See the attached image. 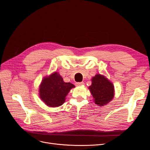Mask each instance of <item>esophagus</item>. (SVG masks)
<instances>
[{"mask_svg": "<svg viewBox=\"0 0 150 150\" xmlns=\"http://www.w3.org/2000/svg\"><path fill=\"white\" fill-rule=\"evenodd\" d=\"M84 82H80V83H76V85L77 86H83V85H84Z\"/></svg>", "mask_w": 150, "mask_h": 150, "instance_id": "obj_1", "label": "esophagus"}]
</instances>
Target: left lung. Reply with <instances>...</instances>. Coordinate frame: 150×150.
<instances>
[{
    "label": "left lung",
    "instance_id": "1",
    "mask_svg": "<svg viewBox=\"0 0 150 150\" xmlns=\"http://www.w3.org/2000/svg\"><path fill=\"white\" fill-rule=\"evenodd\" d=\"M92 84L89 87L95 104L99 106H105L114 98L115 88L105 76L97 74L91 79Z\"/></svg>",
    "mask_w": 150,
    "mask_h": 150
}]
</instances>
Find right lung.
<instances>
[{"label": "right lung", "instance_id": "obj_1", "mask_svg": "<svg viewBox=\"0 0 150 150\" xmlns=\"http://www.w3.org/2000/svg\"><path fill=\"white\" fill-rule=\"evenodd\" d=\"M75 86L70 83H65L61 76L54 72L44 77L39 86V97L49 107L60 106L64 103L70 90Z\"/></svg>", "mask_w": 150, "mask_h": 150}]
</instances>
